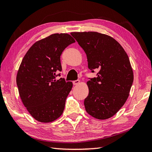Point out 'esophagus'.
Instances as JSON below:
<instances>
[{"label":"esophagus","mask_w":152,"mask_h":152,"mask_svg":"<svg viewBox=\"0 0 152 152\" xmlns=\"http://www.w3.org/2000/svg\"><path fill=\"white\" fill-rule=\"evenodd\" d=\"M79 84H80V80H76L73 81V84L74 86H77Z\"/></svg>","instance_id":"esophagus-1"}]
</instances>
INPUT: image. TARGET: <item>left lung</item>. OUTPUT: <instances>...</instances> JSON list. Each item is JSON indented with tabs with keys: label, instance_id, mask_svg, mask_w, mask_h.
<instances>
[{
	"label": "left lung",
	"instance_id": "1",
	"mask_svg": "<svg viewBox=\"0 0 152 152\" xmlns=\"http://www.w3.org/2000/svg\"><path fill=\"white\" fill-rule=\"evenodd\" d=\"M84 49L92 72L97 77L87 82L89 94L84 100L86 112L99 120L113 116L126 103L134 80L127 53L117 40L96 31L72 32Z\"/></svg>",
	"mask_w": 152,
	"mask_h": 152
}]
</instances>
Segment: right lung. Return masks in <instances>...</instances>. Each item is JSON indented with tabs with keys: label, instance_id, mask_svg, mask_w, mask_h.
<instances>
[{
	"label": "right lung",
	"instance_id": "add662e5",
	"mask_svg": "<svg viewBox=\"0 0 152 152\" xmlns=\"http://www.w3.org/2000/svg\"><path fill=\"white\" fill-rule=\"evenodd\" d=\"M74 42L68 34H52L32 45L23 58L16 76L18 91L26 110L39 122H51L63 112L73 84L55 79L62 70V52Z\"/></svg>",
	"mask_w": 152,
	"mask_h": 152
}]
</instances>
